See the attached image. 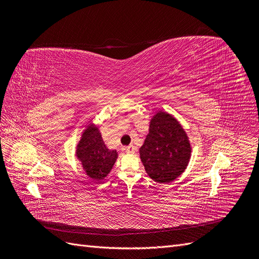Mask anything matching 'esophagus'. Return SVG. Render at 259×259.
I'll list each match as a JSON object with an SVG mask.
<instances>
[{"label":"esophagus","mask_w":259,"mask_h":259,"mask_svg":"<svg viewBox=\"0 0 259 259\" xmlns=\"http://www.w3.org/2000/svg\"><path fill=\"white\" fill-rule=\"evenodd\" d=\"M124 150H125V152H126V153H134L136 151V148H135V146L130 145L128 147H125Z\"/></svg>","instance_id":"34e87169"}]
</instances>
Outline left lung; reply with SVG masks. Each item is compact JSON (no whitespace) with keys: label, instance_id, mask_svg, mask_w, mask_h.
Segmentation results:
<instances>
[{"label":"left lung","instance_id":"left-lung-1","mask_svg":"<svg viewBox=\"0 0 259 259\" xmlns=\"http://www.w3.org/2000/svg\"><path fill=\"white\" fill-rule=\"evenodd\" d=\"M192 147L183 125L166 111H156L139 148L146 173L154 182L168 184L186 170Z\"/></svg>","mask_w":259,"mask_h":259}]
</instances>
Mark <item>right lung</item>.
Masks as SVG:
<instances>
[{
    "label": "right lung",
    "mask_w": 259,
    "mask_h": 259,
    "mask_svg": "<svg viewBox=\"0 0 259 259\" xmlns=\"http://www.w3.org/2000/svg\"><path fill=\"white\" fill-rule=\"evenodd\" d=\"M75 156L85 175L93 183H101L111 171L119 153L106 146L99 126L91 122L83 130L76 144Z\"/></svg>",
    "instance_id": "add662e5"
}]
</instances>
